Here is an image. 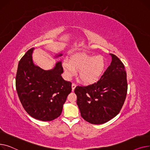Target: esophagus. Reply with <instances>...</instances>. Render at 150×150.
Instances as JSON below:
<instances>
[{
    "mask_svg": "<svg viewBox=\"0 0 150 150\" xmlns=\"http://www.w3.org/2000/svg\"><path fill=\"white\" fill-rule=\"evenodd\" d=\"M71 86H72V90H73V91H74V90L75 89V88H76V85L75 83H72Z\"/></svg>",
    "mask_w": 150,
    "mask_h": 150,
    "instance_id": "34e87169",
    "label": "esophagus"
}]
</instances>
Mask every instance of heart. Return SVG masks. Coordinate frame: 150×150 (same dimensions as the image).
Masks as SVG:
<instances>
[{
  "label": "heart",
  "instance_id": "b5f03b06",
  "mask_svg": "<svg viewBox=\"0 0 150 150\" xmlns=\"http://www.w3.org/2000/svg\"><path fill=\"white\" fill-rule=\"evenodd\" d=\"M63 67L69 77L79 71L78 77L85 84H92L99 81L105 68V60L101 56H94L85 53L73 55L69 62L65 60Z\"/></svg>",
  "mask_w": 150,
  "mask_h": 150
}]
</instances>
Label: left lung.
I'll list each match as a JSON object with an SVG mask.
<instances>
[{"label": "left lung", "instance_id": "left-lung-1", "mask_svg": "<svg viewBox=\"0 0 150 150\" xmlns=\"http://www.w3.org/2000/svg\"><path fill=\"white\" fill-rule=\"evenodd\" d=\"M110 65L93 84L74 90L81 116L92 124L106 123L119 113L126 99L128 85L124 65L113 54Z\"/></svg>", "mask_w": 150, "mask_h": 150}]
</instances>
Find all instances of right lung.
Returning a JSON list of instances; mask_svg holds the SVG:
<instances>
[{"label":"right lung","mask_w":150,"mask_h":150,"mask_svg":"<svg viewBox=\"0 0 150 150\" xmlns=\"http://www.w3.org/2000/svg\"><path fill=\"white\" fill-rule=\"evenodd\" d=\"M34 49H30L19 61L16 90L30 116L38 120L51 121L61 114L67 96L71 92V83L61 76L64 72L61 62H57L50 70L35 65L32 58ZM62 55L57 54L56 57Z\"/></svg>","instance_id":"1"}]
</instances>
